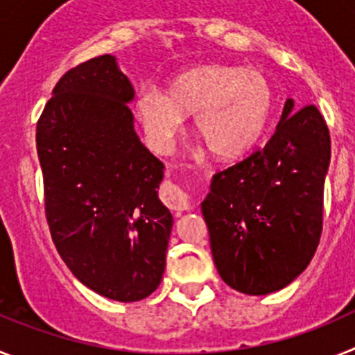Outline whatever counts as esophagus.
<instances>
[{
  "instance_id": "34e87169",
  "label": "esophagus",
  "mask_w": 355,
  "mask_h": 355,
  "mask_svg": "<svg viewBox=\"0 0 355 355\" xmlns=\"http://www.w3.org/2000/svg\"><path fill=\"white\" fill-rule=\"evenodd\" d=\"M159 196H162L163 202L171 209H175V211H184V209H190V206H192L190 196L184 192L183 188L174 183H163Z\"/></svg>"
}]
</instances>
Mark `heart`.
<instances>
[{
	"label": "heart",
	"instance_id": "obj_1",
	"mask_svg": "<svg viewBox=\"0 0 355 355\" xmlns=\"http://www.w3.org/2000/svg\"><path fill=\"white\" fill-rule=\"evenodd\" d=\"M274 106L270 80L256 69L199 65L172 78L165 94L146 87L137 96V115L158 149H167L192 115L196 139L218 159L245 155L258 142Z\"/></svg>",
	"mask_w": 355,
	"mask_h": 355
}]
</instances>
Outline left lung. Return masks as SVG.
I'll return each instance as SVG.
<instances>
[{
  "mask_svg": "<svg viewBox=\"0 0 355 355\" xmlns=\"http://www.w3.org/2000/svg\"><path fill=\"white\" fill-rule=\"evenodd\" d=\"M331 135L315 105L288 99L263 147L213 175L200 209L216 270L233 290L266 295L306 270L322 236Z\"/></svg>",
  "mask_w": 355,
  "mask_h": 355,
  "instance_id": "1",
  "label": "left lung"
}]
</instances>
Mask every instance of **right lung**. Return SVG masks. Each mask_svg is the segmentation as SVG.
Masks as SVG:
<instances>
[{"label": "right lung", "instance_id": "add662e5", "mask_svg": "<svg viewBox=\"0 0 355 355\" xmlns=\"http://www.w3.org/2000/svg\"><path fill=\"white\" fill-rule=\"evenodd\" d=\"M133 96L115 56H97L65 72L37 122L53 243L80 283L119 302L159 286L172 229L163 163L135 133Z\"/></svg>", "mask_w": 355, "mask_h": 355}]
</instances>
